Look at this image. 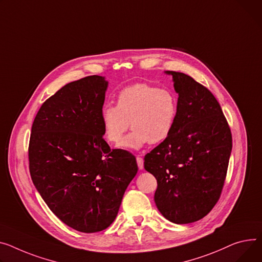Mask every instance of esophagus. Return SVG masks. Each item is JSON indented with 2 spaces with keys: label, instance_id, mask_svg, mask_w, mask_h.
I'll use <instances>...</instances> for the list:
<instances>
[{
  "label": "esophagus",
  "instance_id": "obj_1",
  "mask_svg": "<svg viewBox=\"0 0 262 262\" xmlns=\"http://www.w3.org/2000/svg\"><path fill=\"white\" fill-rule=\"evenodd\" d=\"M143 158L142 157H140V156H137V163H138V167H139V169H143V167H144V164H143Z\"/></svg>",
  "mask_w": 262,
  "mask_h": 262
}]
</instances>
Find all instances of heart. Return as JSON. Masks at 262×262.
Masks as SVG:
<instances>
[{
  "label": "heart",
  "mask_w": 262,
  "mask_h": 262,
  "mask_svg": "<svg viewBox=\"0 0 262 262\" xmlns=\"http://www.w3.org/2000/svg\"><path fill=\"white\" fill-rule=\"evenodd\" d=\"M178 100L170 90L158 89L147 83H135L117 95V105L105 104L100 120L106 140L118 144L129 127L133 132L121 146L138 149L146 143L165 141L175 126Z\"/></svg>",
  "instance_id": "b5f03b06"
}]
</instances>
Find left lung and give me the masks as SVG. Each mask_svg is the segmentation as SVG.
Returning a JSON list of instances; mask_svg holds the SVG:
<instances>
[{"label": "left lung", "instance_id": "8db88e82", "mask_svg": "<svg viewBox=\"0 0 262 262\" xmlns=\"http://www.w3.org/2000/svg\"><path fill=\"white\" fill-rule=\"evenodd\" d=\"M178 116L165 141L144 157L157 179L155 203L169 221L202 219L220 198L232 151V134L220 104L205 86L177 72Z\"/></svg>", "mask_w": 262, "mask_h": 262}]
</instances>
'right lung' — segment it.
Returning a JSON list of instances; mask_svg holds the SVG:
<instances>
[{"label":"right lung","instance_id":"obj_1","mask_svg":"<svg viewBox=\"0 0 262 262\" xmlns=\"http://www.w3.org/2000/svg\"><path fill=\"white\" fill-rule=\"evenodd\" d=\"M107 85L101 76L66 84L42 104L31 127V180L50 211L82 233L114 222L138 171L134 155L111 149L103 139Z\"/></svg>","mask_w":262,"mask_h":262}]
</instances>
